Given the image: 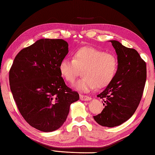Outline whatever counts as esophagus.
I'll use <instances>...</instances> for the list:
<instances>
[{
	"label": "esophagus",
	"mask_w": 155,
	"mask_h": 155,
	"mask_svg": "<svg viewBox=\"0 0 155 155\" xmlns=\"http://www.w3.org/2000/svg\"><path fill=\"white\" fill-rule=\"evenodd\" d=\"M80 98L82 101H89L91 99V97L86 96V95H84V94H80Z\"/></svg>",
	"instance_id": "esophagus-1"
}]
</instances>
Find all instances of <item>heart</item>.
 <instances>
[{"mask_svg":"<svg viewBox=\"0 0 155 155\" xmlns=\"http://www.w3.org/2000/svg\"><path fill=\"white\" fill-rule=\"evenodd\" d=\"M118 62L115 55L105 53L92 46H84L74 52L73 59L63 58L59 71L65 80L73 83L82 70L84 77L75 84L78 90L87 92L96 87L102 88L111 83L118 71Z\"/></svg>","mask_w":155,"mask_h":155,"instance_id":"b5f03b06","label":"heart"}]
</instances>
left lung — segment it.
Instances as JSON below:
<instances>
[{
	"instance_id": "obj_1",
	"label": "left lung",
	"mask_w": 155,
	"mask_h": 155,
	"mask_svg": "<svg viewBox=\"0 0 155 155\" xmlns=\"http://www.w3.org/2000/svg\"><path fill=\"white\" fill-rule=\"evenodd\" d=\"M118 56V67L112 82L97 97L104 109L94 116L97 124L111 128L124 124L136 111L143 96L147 77L146 63L134 48L110 41Z\"/></svg>"
}]
</instances>
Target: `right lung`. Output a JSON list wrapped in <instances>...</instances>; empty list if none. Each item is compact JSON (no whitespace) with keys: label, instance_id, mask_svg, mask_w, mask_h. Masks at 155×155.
<instances>
[{"label":"right lung","instance_id":"obj_1","mask_svg":"<svg viewBox=\"0 0 155 155\" xmlns=\"http://www.w3.org/2000/svg\"><path fill=\"white\" fill-rule=\"evenodd\" d=\"M68 53L63 39H41L17 54L9 71L12 96L24 119L37 130L51 132L66 120L79 94L65 84L59 64Z\"/></svg>","mask_w":155,"mask_h":155}]
</instances>
